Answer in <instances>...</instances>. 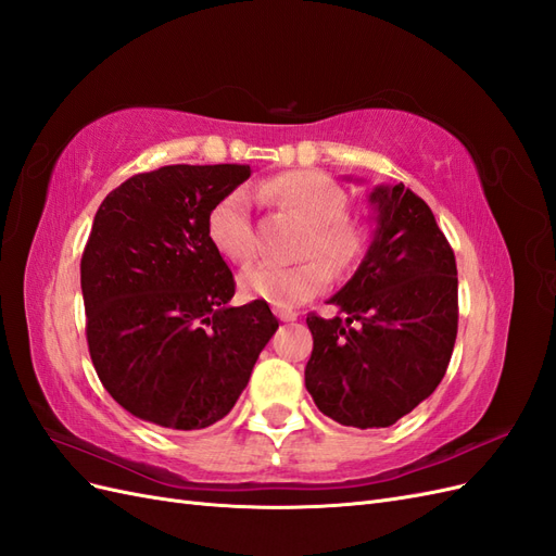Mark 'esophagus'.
Wrapping results in <instances>:
<instances>
[{
  "mask_svg": "<svg viewBox=\"0 0 556 556\" xmlns=\"http://www.w3.org/2000/svg\"><path fill=\"white\" fill-rule=\"evenodd\" d=\"M276 317L280 319V323H294L296 319V313H292V311H276Z\"/></svg>",
  "mask_w": 556,
  "mask_h": 556,
  "instance_id": "esophagus-1",
  "label": "esophagus"
}]
</instances>
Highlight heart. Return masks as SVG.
<instances>
[{"label": "heart", "instance_id": "heart-1", "mask_svg": "<svg viewBox=\"0 0 556 556\" xmlns=\"http://www.w3.org/2000/svg\"><path fill=\"white\" fill-rule=\"evenodd\" d=\"M260 194L308 223L301 255L292 266L260 262L241 274V290L278 308H294L327 288L333 274L355 266L366 248L364 227L348 215V194L319 172H290L266 180ZM208 237L223 257L245 264L255 257L257 239L245 190L225 194L208 213ZM324 260L319 261L318 257Z\"/></svg>", "mask_w": 556, "mask_h": 556}]
</instances>
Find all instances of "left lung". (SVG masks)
Masks as SVG:
<instances>
[{
  "instance_id": "obj_1",
  "label": "left lung",
  "mask_w": 556,
  "mask_h": 556,
  "mask_svg": "<svg viewBox=\"0 0 556 556\" xmlns=\"http://www.w3.org/2000/svg\"><path fill=\"white\" fill-rule=\"evenodd\" d=\"M368 201L374 241L327 301L348 317H306V390L339 425L380 429L431 396L447 371L459 319L457 262L431 208L406 185H378Z\"/></svg>"
}]
</instances>
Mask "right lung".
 Masks as SVG:
<instances>
[{
	"mask_svg": "<svg viewBox=\"0 0 556 556\" xmlns=\"http://www.w3.org/2000/svg\"><path fill=\"white\" fill-rule=\"evenodd\" d=\"M248 164L137 174L99 206L80 260L94 371L134 417L194 431L223 419L278 329L266 301L229 306L237 282L208 213Z\"/></svg>",
	"mask_w": 556,
	"mask_h": 556,
	"instance_id": "obj_1",
	"label": "right lung"
}]
</instances>
